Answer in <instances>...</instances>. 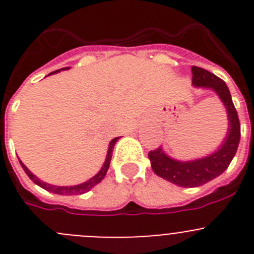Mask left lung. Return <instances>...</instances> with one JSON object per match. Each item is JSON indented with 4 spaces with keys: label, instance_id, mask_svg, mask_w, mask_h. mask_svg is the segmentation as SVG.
Masks as SVG:
<instances>
[{
    "label": "left lung",
    "instance_id": "obj_1",
    "mask_svg": "<svg viewBox=\"0 0 254 254\" xmlns=\"http://www.w3.org/2000/svg\"><path fill=\"white\" fill-rule=\"evenodd\" d=\"M191 73V84L195 88L213 90L224 104L228 117V132L217 150L200 159L181 161L170 157L162 147L150 151L148 159L153 173L181 188L201 186L222 175L233 160L241 139V123L225 81L197 66H192Z\"/></svg>",
    "mask_w": 254,
    "mask_h": 254
}]
</instances>
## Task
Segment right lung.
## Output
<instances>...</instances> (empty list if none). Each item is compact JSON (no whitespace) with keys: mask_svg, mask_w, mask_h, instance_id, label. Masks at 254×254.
Here are the masks:
<instances>
[{"mask_svg":"<svg viewBox=\"0 0 254 254\" xmlns=\"http://www.w3.org/2000/svg\"><path fill=\"white\" fill-rule=\"evenodd\" d=\"M66 69H69V68L59 69V70L50 73L49 75H51V74H55V73H59V71H62V70H66ZM118 138H120V137H116V138H113L111 142H109L106 160H104L103 166L101 167V170H99L98 173L95 174L93 178H90L89 180L84 181V183H81V184H78V185L57 186V185H51V184H48V183H44L43 180H40V179L37 178L36 175H34V174H32L31 171H30V170L25 166L24 162L21 161V160H18V161H20L21 167L24 169V171L26 173V175L29 176V178L31 179L35 184H36V185H39L40 188L45 189L46 191H50V192H53V194H58V195H81V194H84V192H88L90 189H93V188H94L97 184H99L104 179L107 171H108L109 164H111L112 153H113V147H115V145H116V142L118 141Z\"/></svg>","mask_w":254,"mask_h":254,"instance_id":"obj_1","label":"right lung"}]
</instances>
